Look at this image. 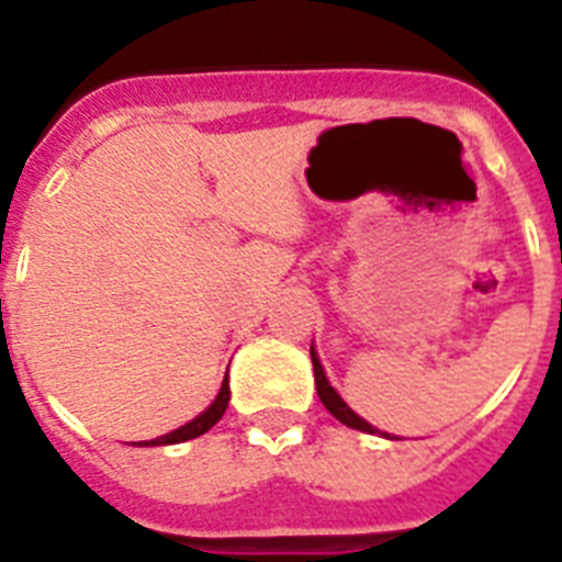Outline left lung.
<instances>
[{
  "mask_svg": "<svg viewBox=\"0 0 562 562\" xmlns=\"http://www.w3.org/2000/svg\"><path fill=\"white\" fill-rule=\"evenodd\" d=\"M310 355H312V366H315V385H317V396H321V402H324V405H326V411H329V414L335 416V419H340L342 425H349V428L362 430V434H380V430H376L374 425H369V422H366V419H360V416H357L355 411H351L349 405H346V402L340 400V396H337V391L331 389L329 380H326L324 366H321V360H317L315 349H312ZM385 436H389V434H385Z\"/></svg>",
  "mask_w": 562,
  "mask_h": 562,
  "instance_id": "left-lung-1",
  "label": "left lung"
}]
</instances>
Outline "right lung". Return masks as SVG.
Instances as JSON below:
<instances>
[{
	"mask_svg": "<svg viewBox=\"0 0 562 562\" xmlns=\"http://www.w3.org/2000/svg\"><path fill=\"white\" fill-rule=\"evenodd\" d=\"M227 402H231V389H227V376H225V382H222V389H220V396L213 400L211 408L202 411L196 419L188 422V425H182V428H177V430H171V434L160 436V439L143 441V448H148V445H177V441H188V439H196V436L207 434V430H211L213 425L222 419V414L227 411Z\"/></svg>",
	"mask_w": 562,
	"mask_h": 562,
	"instance_id": "right-lung-1",
	"label": "right lung"
}]
</instances>
